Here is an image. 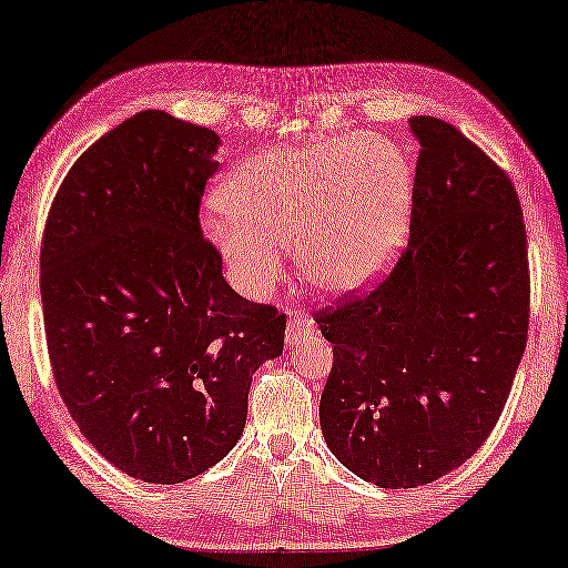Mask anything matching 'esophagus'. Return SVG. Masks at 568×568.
<instances>
[{
    "instance_id": "1",
    "label": "esophagus",
    "mask_w": 568,
    "mask_h": 568,
    "mask_svg": "<svg viewBox=\"0 0 568 568\" xmlns=\"http://www.w3.org/2000/svg\"><path fill=\"white\" fill-rule=\"evenodd\" d=\"M315 335V325L308 317H303L301 311H288V325H286V347L294 349L301 342H306Z\"/></svg>"
}]
</instances>
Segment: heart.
Instances as JSON below:
<instances>
[{
    "label": "heart",
    "instance_id": "b5f03b06",
    "mask_svg": "<svg viewBox=\"0 0 568 568\" xmlns=\"http://www.w3.org/2000/svg\"><path fill=\"white\" fill-rule=\"evenodd\" d=\"M412 195V165L395 142L337 134L243 161L221 185L204 233L245 296L280 282L288 245L313 286L349 294L388 270Z\"/></svg>",
    "mask_w": 568,
    "mask_h": 568
}]
</instances>
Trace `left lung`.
I'll list each match as a JSON object with an SVG mask.
<instances>
[{
    "instance_id": "left-lung-1",
    "label": "left lung",
    "mask_w": 568,
    "mask_h": 568,
    "mask_svg": "<svg viewBox=\"0 0 568 568\" xmlns=\"http://www.w3.org/2000/svg\"><path fill=\"white\" fill-rule=\"evenodd\" d=\"M409 243L385 282L315 313L332 342L321 428L383 489L460 467L501 417L528 339V239L510 178L453 124L414 115Z\"/></svg>"
}]
</instances>
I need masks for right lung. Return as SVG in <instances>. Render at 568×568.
Segmentation results:
<instances>
[{
    "mask_svg": "<svg viewBox=\"0 0 568 568\" xmlns=\"http://www.w3.org/2000/svg\"><path fill=\"white\" fill-rule=\"evenodd\" d=\"M221 136L142 110L91 144L50 206L40 296L54 383L124 475L178 484L239 444L284 313L239 296L202 239Z\"/></svg>",
    "mask_w": 568,
    "mask_h": 568,
    "instance_id": "add662e5",
    "label": "right lung"
}]
</instances>
